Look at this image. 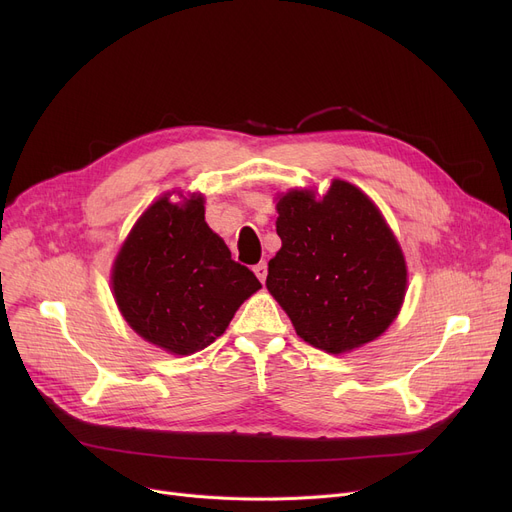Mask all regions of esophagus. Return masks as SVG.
Segmentation results:
<instances>
[{
  "instance_id": "34e87169",
  "label": "esophagus",
  "mask_w": 512,
  "mask_h": 512,
  "mask_svg": "<svg viewBox=\"0 0 512 512\" xmlns=\"http://www.w3.org/2000/svg\"><path fill=\"white\" fill-rule=\"evenodd\" d=\"M253 272H255V276H257L261 282H265V278H267V263H265V261H259V263L253 267Z\"/></svg>"
}]
</instances>
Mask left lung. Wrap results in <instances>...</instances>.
<instances>
[{"instance_id": "8db88e82", "label": "left lung", "mask_w": 512, "mask_h": 512, "mask_svg": "<svg viewBox=\"0 0 512 512\" xmlns=\"http://www.w3.org/2000/svg\"><path fill=\"white\" fill-rule=\"evenodd\" d=\"M276 207L282 249L265 286L297 334L332 355L378 338L407 288L405 257L378 207L344 180L321 201L290 191Z\"/></svg>"}]
</instances>
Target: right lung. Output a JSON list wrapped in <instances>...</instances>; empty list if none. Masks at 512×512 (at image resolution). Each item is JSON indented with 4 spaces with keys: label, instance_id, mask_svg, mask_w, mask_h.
<instances>
[{
    "label": "right lung",
    "instance_id": "add662e5",
    "mask_svg": "<svg viewBox=\"0 0 512 512\" xmlns=\"http://www.w3.org/2000/svg\"><path fill=\"white\" fill-rule=\"evenodd\" d=\"M112 284L130 328L174 355L197 353L222 336L261 288L207 226L203 197L155 201L122 245Z\"/></svg>",
    "mask_w": 512,
    "mask_h": 512
}]
</instances>
